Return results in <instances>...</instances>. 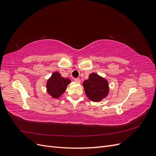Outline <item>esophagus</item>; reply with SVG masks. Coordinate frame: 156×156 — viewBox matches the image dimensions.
<instances>
[{"label":"esophagus","mask_w":156,"mask_h":156,"mask_svg":"<svg viewBox=\"0 0 156 156\" xmlns=\"http://www.w3.org/2000/svg\"><path fill=\"white\" fill-rule=\"evenodd\" d=\"M74 81L77 83H80L81 82V79H80L79 78H75V79H74Z\"/></svg>","instance_id":"1"}]
</instances>
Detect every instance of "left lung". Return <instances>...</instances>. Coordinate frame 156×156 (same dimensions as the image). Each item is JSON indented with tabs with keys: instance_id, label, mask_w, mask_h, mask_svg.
I'll return each instance as SVG.
<instances>
[{
	"instance_id": "left-lung-1",
	"label": "left lung",
	"mask_w": 156,
	"mask_h": 156,
	"mask_svg": "<svg viewBox=\"0 0 156 156\" xmlns=\"http://www.w3.org/2000/svg\"><path fill=\"white\" fill-rule=\"evenodd\" d=\"M83 85L87 97L94 102L101 101L108 92L107 81L94 73L89 75V79L83 82Z\"/></svg>"
}]
</instances>
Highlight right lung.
Returning <instances> with one entry per match:
<instances>
[{"instance_id": "obj_1", "label": "right lung", "mask_w": 156, "mask_h": 156, "mask_svg": "<svg viewBox=\"0 0 156 156\" xmlns=\"http://www.w3.org/2000/svg\"><path fill=\"white\" fill-rule=\"evenodd\" d=\"M70 82L69 79L61 77L58 72H55L47 83V90L52 97L58 98L65 92Z\"/></svg>"}]
</instances>
